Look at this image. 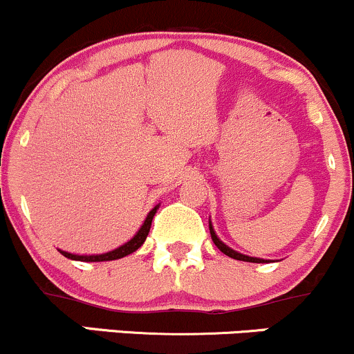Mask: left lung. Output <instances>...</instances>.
<instances>
[{"mask_svg":"<svg viewBox=\"0 0 354 354\" xmlns=\"http://www.w3.org/2000/svg\"><path fill=\"white\" fill-rule=\"evenodd\" d=\"M209 230H210V237H212L214 244H216L217 248H219V251H221V252H224L225 256L232 257V259H237V261H245V263H268V261H264V259H259V257L244 256V254H241V252L234 251V249H230L229 245H225L224 242H222V241L219 239V237H217L216 230H214L212 224H210V222H209Z\"/></svg>","mask_w":354,"mask_h":354,"instance_id":"obj_1","label":"left lung"}]
</instances>
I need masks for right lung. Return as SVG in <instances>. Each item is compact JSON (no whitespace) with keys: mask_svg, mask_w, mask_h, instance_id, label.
I'll list each match as a JSON object with an SVG mask.
<instances>
[{"mask_svg":"<svg viewBox=\"0 0 354 354\" xmlns=\"http://www.w3.org/2000/svg\"><path fill=\"white\" fill-rule=\"evenodd\" d=\"M157 209H158V205H156V207L150 210L149 216H147V219L144 221V224H142V227L138 229V232L135 234L132 239H130L129 242H125V244L120 245V248L113 249V251L105 252V254H91V256H78V254H70L66 251H62V249H58V251L62 252L65 257H68V259L83 261V263H100V261H113V259H120V257L129 256V254L137 251V249L140 248V245L145 242L147 236H149L150 225H152V219H153V216H156Z\"/></svg>","mask_w":354,"mask_h":354,"instance_id":"1","label":"right lung"}]
</instances>
